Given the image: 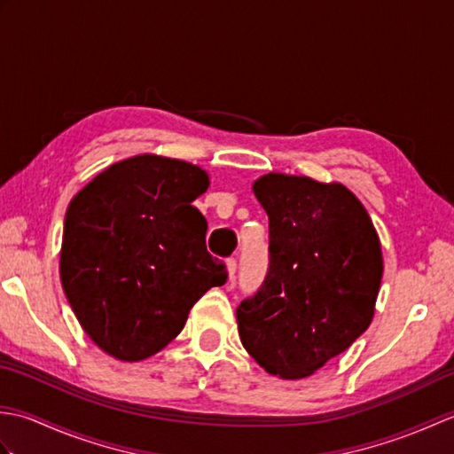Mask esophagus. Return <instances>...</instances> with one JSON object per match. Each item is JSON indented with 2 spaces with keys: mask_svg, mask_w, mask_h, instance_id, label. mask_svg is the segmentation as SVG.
<instances>
[{
  "mask_svg": "<svg viewBox=\"0 0 454 454\" xmlns=\"http://www.w3.org/2000/svg\"><path fill=\"white\" fill-rule=\"evenodd\" d=\"M226 267H228V275H230V278H234V277H236V273H238V262H236V257H230L228 262H226Z\"/></svg>",
  "mask_w": 454,
  "mask_h": 454,
  "instance_id": "esophagus-1",
  "label": "esophagus"
}]
</instances>
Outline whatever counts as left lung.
I'll return each instance as SVG.
<instances>
[{
    "label": "left lung",
    "mask_w": 454,
    "mask_h": 454,
    "mask_svg": "<svg viewBox=\"0 0 454 454\" xmlns=\"http://www.w3.org/2000/svg\"><path fill=\"white\" fill-rule=\"evenodd\" d=\"M254 192L269 216V269L238 306V332L269 374L304 379L371 325L380 242L369 212L340 183L267 173Z\"/></svg>",
    "instance_id": "obj_1"
}]
</instances>
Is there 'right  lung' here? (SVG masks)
I'll return each mask as SVG.
<instances>
[{
  "label": "right lung",
  "mask_w": 454,
  "mask_h": 454,
  "mask_svg": "<svg viewBox=\"0 0 454 454\" xmlns=\"http://www.w3.org/2000/svg\"><path fill=\"white\" fill-rule=\"evenodd\" d=\"M192 163L134 156L91 179L67 207L60 278L82 327L105 353L142 361L176 340L189 310L228 271L207 252V191Z\"/></svg>",
  "instance_id": "obj_1"
}]
</instances>
